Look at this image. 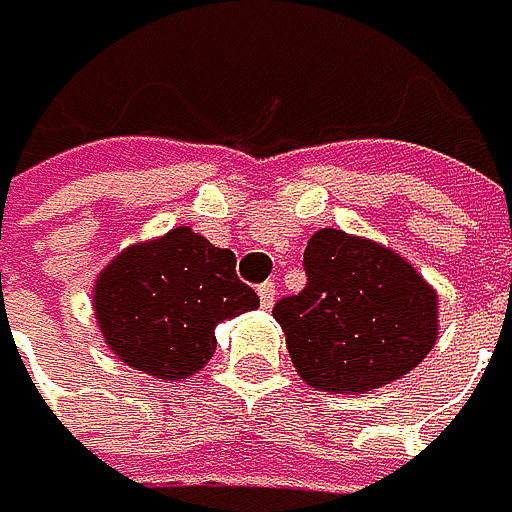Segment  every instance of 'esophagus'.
Wrapping results in <instances>:
<instances>
[{"label":"esophagus","mask_w":512,"mask_h":512,"mask_svg":"<svg viewBox=\"0 0 512 512\" xmlns=\"http://www.w3.org/2000/svg\"><path fill=\"white\" fill-rule=\"evenodd\" d=\"M258 296H261V306H264V309H274V299H277L274 283H261V286H258Z\"/></svg>","instance_id":"34e87169"}]
</instances>
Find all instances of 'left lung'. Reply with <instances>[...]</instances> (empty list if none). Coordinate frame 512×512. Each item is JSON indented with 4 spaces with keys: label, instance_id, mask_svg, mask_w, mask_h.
I'll list each match as a JSON object with an SVG mask.
<instances>
[{
    "label": "left lung",
    "instance_id": "obj_1",
    "mask_svg": "<svg viewBox=\"0 0 512 512\" xmlns=\"http://www.w3.org/2000/svg\"><path fill=\"white\" fill-rule=\"evenodd\" d=\"M306 290L274 306L302 382L369 395L408 376L440 334V296L382 242L318 229L306 245Z\"/></svg>",
    "mask_w": 512,
    "mask_h": 512
}]
</instances>
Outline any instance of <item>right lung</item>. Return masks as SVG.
Masks as SVG:
<instances>
[{"instance_id":"right-lung-1","label":"right lung","mask_w":512,"mask_h":512,"mask_svg":"<svg viewBox=\"0 0 512 512\" xmlns=\"http://www.w3.org/2000/svg\"><path fill=\"white\" fill-rule=\"evenodd\" d=\"M261 306L235 277V254L175 226L114 254L92 286L107 350L159 382L197 376L216 353V325Z\"/></svg>"}]
</instances>
